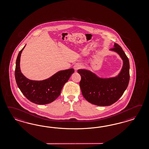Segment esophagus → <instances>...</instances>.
Returning a JSON list of instances; mask_svg holds the SVG:
<instances>
[{"instance_id": "obj_1", "label": "esophagus", "mask_w": 149, "mask_h": 149, "mask_svg": "<svg viewBox=\"0 0 149 149\" xmlns=\"http://www.w3.org/2000/svg\"><path fill=\"white\" fill-rule=\"evenodd\" d=\"M73 68H74V69L75 71H77L78 69H80L81 68V65H80V64H79V63H77L76 65H74Z\"/></svg>"}]
</instances>
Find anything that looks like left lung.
Instances as JSON below:
<instances>
[{
  "instance_id": "8db88e82",
  "label": "left lung",
  "mask_w": 149,
  "mask_h": 149,
  "mask_svg": "<svg viewBox=\"0 0 149 149\" xmlns=\"http://www.w3.org/2000/svg\"><path fill=\"white\" fill-rule=\"evenodd\" d=\"M113 51L120 55L123 66L117 76L103 78L90 70L80 69L77 73L81 76L80 86L84 98L95 105L109 106L118 100L127 89L130 79L129 61L122 47L114 43Z\"/></svg>"
}]
</instances>
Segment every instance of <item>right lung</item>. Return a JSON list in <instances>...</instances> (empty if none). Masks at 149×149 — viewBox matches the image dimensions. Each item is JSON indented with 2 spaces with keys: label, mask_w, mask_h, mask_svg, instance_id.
<instances>
[{
  "label": "right lung",
  "mask_w": 149,
  "mask_h": 149,
  "mask_svg": "<svg viewBox=\"0 0 149 149\" xmlns=\"http://www.w3.org/2000/svg\"><path fill=\"white\" fill-rule=\"evenodd\" d=\"M25 46L19 52L16 60L15 77L22 93L30 101L37 104H46L55 101L61 94L64 84L74 72L73 68L58 71L45 80H29L24 76L20 67V56Z\"/></svg>",
  "instance_id": "add662e5"
}]
</instances>
